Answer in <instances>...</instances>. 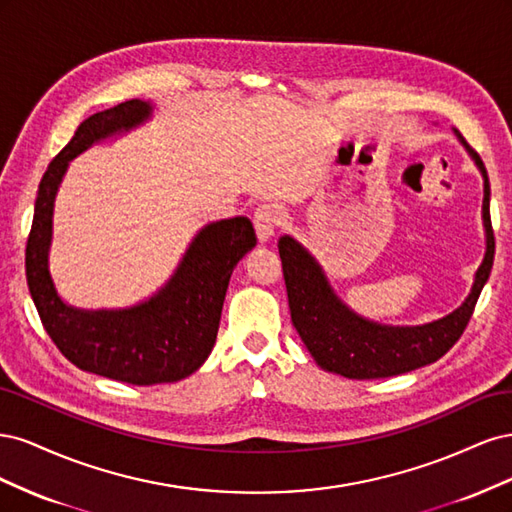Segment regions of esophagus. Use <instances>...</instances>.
I'll list each match as a JSON object with an SVG mask.
<instances>
[{"instance_id": "esophagus-1", "label": "esophagus", "mask_w": 512, "mask_h": 512, "mask_svg": "<svg viewBox=\"0 0 512 512\" xmlns=\"http://www.w3.org/2000/svg\"><path fill=\"white\" fill-rule=\"evenodd\" d=\"M284 218H286V213L280 205H273V203L260 205L254 213V228H256L258 241L260 243L269 241L275 235V230L282 226Z\"/></svg>"}]
</instances>
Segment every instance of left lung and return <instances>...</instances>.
Wrapping results in <instances>:
<instances>
[{
	"instance_id": "obj_1",
	"label": "left lung",
	"mask_w": 512,
	"mask_h": 512,
	"mask_svg": "<svg viewBox=\"0 0 512 512\" xmlns=\"http://www.w3.org/2000/svg\"><path fill=\"white\" fill-rule=\"evenodd\" d=\"M457 136L485 177L483 220L487 230V252L483 265L476 271L470 297L453 314L423 324V327H384V324L363 320L335 297L318 262L297 241L282 237L277 243L292 324L320 367L354 380L406 374V371L438 361L466 331L480 290L489 280L495 237L489 215L491 190L487 168L466 138L461 134Z\"/></svg>"
}]
</instances>
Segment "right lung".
<instances>
[{"mask_svg": "<svg viewBox=\"0 0 512 512\" xmlns=\"http://www.w3.org/2000/svg\"><path fill=\"white\" fill-rule=\"evenodd\" d=\"M151 106L121 102L87 117L42 175L25 247L27 286L53 344L79 369L149 386L177 382L207 361L218 335L230 273L256 245L247 218L209 224L196 235L177 273L156 297L121 312H83L57 297L49 275L53 203L68 162L100 138L143 123Z\"/></svg>", "mask_w": 512, "mask_h": 512, "instance_id": "right-lung-1", "label": "right lung"}]
</instances>
